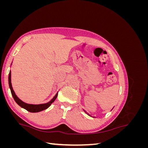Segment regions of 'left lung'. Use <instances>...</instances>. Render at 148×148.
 Wrapping results in <instances>:
<instances>
[{"instance_id": "8db88e82", "label": "left lung", "mask_w": 148, "mask_h": 148, "mask_svg": "<svg viewBox=\"0 0 148 148\" xmlns=\"http://www.w3.org/2000/svg\"><path fill=\"white\" fill-rule=\"evenodd\" d=\"M88 115H89V114H88Z\"/></svg>"}]
</instances>
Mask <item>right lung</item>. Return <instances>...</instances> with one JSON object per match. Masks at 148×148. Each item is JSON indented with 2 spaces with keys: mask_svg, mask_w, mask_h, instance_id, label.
<instances>
[{
  "mask_svg": "<svg viewBox=\"0 0 148 148\" xmlns=\"http://www.w3.org/2000/svg\"><path fill=\"white\" fill-rule=\"evenodd\" d=\"M8 84H9V87L10 88L12 95L13 97V99H14L15 101L20 107H21L22 108L26 109L28 112H41L42 110H44L47 109L48 107L51 105L52 103L56 100V99L57 97V95H58V92H57L56 95V96L53 97V99L51 101H49V102L46 103V104H39V105L28 104H26V103H25L24 102L21 101L19 98L16 96L14 91H13V89L12 86V83H11V71H10L9 73V75H8Z\"/></svg>",
  "mask_w": 148,
  "mask_h": 148,
  "instance_id": "right-lung-1",
  "label": "right lung"
}]
</instances>
